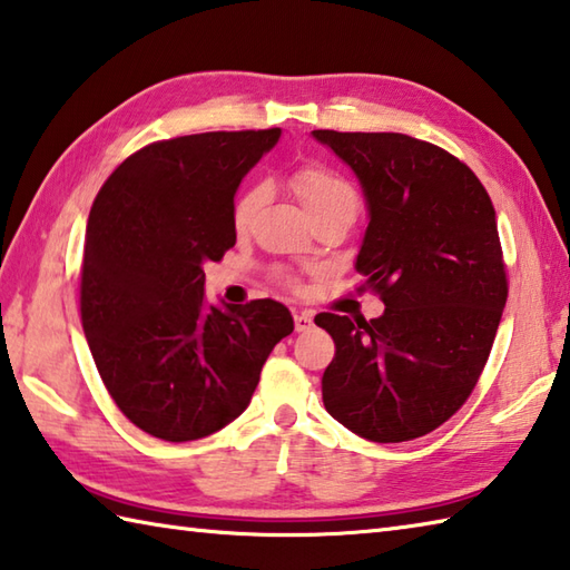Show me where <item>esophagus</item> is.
I'll list each match as a JSON object with an SVG mask.
<instances>
[{
	"label": "esophagus",
	"mask_w": 570,
	"mask_h": 570,
	"mask_svg": "<svg viewBox=\"0 0 570 570\" xmlns=\"http://www.w3.org/2000/svg\"><path fill=\"white\" fill-rule=\"evenodd\" d=\"M294 326L296 331H308L314 326V314L311 311H294Z\"/></svg>",
	"instance_id": "esophagus-1"
}]
</instances>
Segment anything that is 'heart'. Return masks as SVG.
<instances>
[{"mask_svg": "<svg viewBox=\"0 0 570 570\" xmlns=\"http://www.w3.org/2000/svg\"><path fill=\"white\" fill-rule=\"evenodd\" d=\"M292 185L301 203L308 209V215H316L321 209L328 207H355L358 205V197H355V189L343 180L338 173L328 170L323 165H301L292 175ZM266 203V187L264 185H252L244 189L237 197L232 209V222L234 229L244 232L247 229L254 217L259 215V209ZM288 284H294V278H288Z\"/></svg>", "mask_w": 570, "mask_h": 570, "instance_id": "b5f03b06", "label": "heart"}]
</instances>
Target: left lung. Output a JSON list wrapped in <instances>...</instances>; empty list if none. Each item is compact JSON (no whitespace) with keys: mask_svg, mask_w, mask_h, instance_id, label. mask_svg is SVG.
I'll return each mask as SVG.
<instances>
[{"mask_svg":"<svg viewBox=\"0 0 570 570\" xmlns=\"http://www.w3.org/2000/svg\"><path fill=\"white\" fill-rule=\"evenodd\" d=\"M358 177L367 227L355 272L383 316L318 314L336 343L323 405L371 442L440 428L470 397L507 304L497 212L476 175L403 132H311Z\"/></svg>","mask_w":570,"mask_h":570,"instance_id":"obj_1","label":"left lung"}]
</instances>
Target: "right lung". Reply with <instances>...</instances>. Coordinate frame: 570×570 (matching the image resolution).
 <instances>
[{"instance_id": "add662e5", "label": "right lung", "mask_w": 570, "mask_h": 570, "mask_svg": "<svg viewBox=\"0 0 570 570\" xmlns=\"http://www.w3.org/2000/svg\"><path fill=\"white\" fill-rule=\"evenodd\" d=\"M278 138L282 128L150 142L94 199L83 333L110 397L153 438L189 442L237 420L274 345L294 331L278 301L205 298L203 266L237 242V187Z\"/></svg>"}]
</instances>
